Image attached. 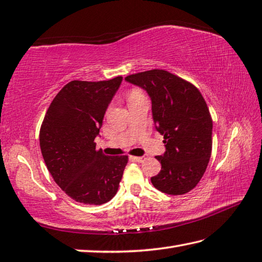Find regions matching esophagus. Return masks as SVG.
<instances>
[{
	"instance_id": "34e87169",
	"label": "esophagus",
	"mask_w": 262,
	"mask_h": 262,
	"mask_svg": "<svg viewBox=\"0 0 262 262\" xmlns=\"http://www.w3.org/2000/svg\"><path fill=\"white\" fill-rule=\"evenodd\" d=\"M130 159L133 161H136V162L144 161V158H143V157H130Z\"/></svg>"
}]
</instances>
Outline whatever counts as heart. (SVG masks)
Segmentation results:
<instances>
[{
	"label": "heart",
	"instance_id": "b5f03b06",
	"mask_svg": "<svg viewBox=\"0 0 262 262\" xmlns=\"http://www.w3.org/2000/svg\"><path fill=\"white\" fill-rule=\"evenodd\" d=\"M140 94H141V92H140V91L133 90V91H130V93H129V96H128V97H132V96H136V95H140Z\"/></svg>",
	"mask_w": 262,
	"mask_h": 262
}]
</instances>
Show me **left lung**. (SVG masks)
<instances>
[{"instance_id":"1","label":"left lung","mask_w":262,"mask_h":262,"mask_svg":"<svg viewBox=\"0 0 262 262\" xmlns=\"http://www.w3.org/2000/svg\"><path fill=\"white\" fill-rule=\"evenodd\" d=\"M126 81L144 90L152 103L156 129L166 151L156 157L161 170L151 182L159 191L182 195L198 185L212 148V119L195 86L166 70L129 75Z\"/></svg>"}]
</instances>
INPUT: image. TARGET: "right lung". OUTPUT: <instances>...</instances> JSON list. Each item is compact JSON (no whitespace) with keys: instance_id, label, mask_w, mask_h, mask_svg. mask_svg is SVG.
Instances as JSON below:
<instances>
[{"instance_id":"obj_1","label":"right lung","mask_w":262,"mask_h":262,"mask_svg":"<svg viewBox=\"0 0 262 262\" xmlns=\"http://www.w3.org/2000/svg\"><path fill=\"white\" fill-rule=\"evenodd\" d=\"M121 81V76L70 81L53 99L40 127L46 167L60 188L79 203H106L119 187L128 157L105 156L94 140Z\"/></svg>"}]
</instances>
